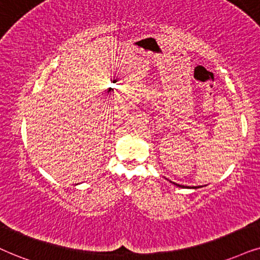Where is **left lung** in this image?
I'll list each match as a JSON object with an SVG mask.
<instances>
[{"label":"left lung","mask_w":260,"mask_h":260,"mask_svg":"<svg viewBox=\"0 0 260 260\" xmlns=\"http://www.w3.org/2000/svg\"><path fill=\"white\" fill-rule=\"evenodd\" d=\"M174 185H176L177 187H181V188H199V186L198 187H188V186H183V185H179V183H175V182H173ZM200 187H203V186H200Z\"/></svg>","instance_id":"1"}]
</instances>
